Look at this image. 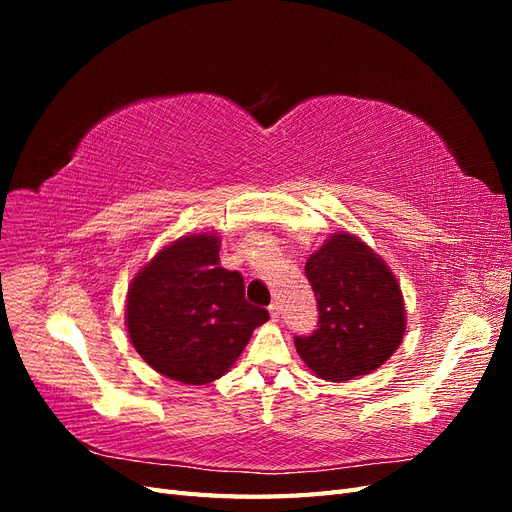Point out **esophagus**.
Returning <instances> with one entry per match:
<instances>
[{"label":"esophagus","instance_id":"obj_1","mask_svg":"<svg viewBox=\"0 0 512 512\" xmlns=\"http://www.w3.org/2000/svg\"><path fill=\"white\" fill-rule=\"evenodd\" d=\"M269 314H271V320H280V316H282L280 303H271V305H269Z\"/></svg>","mask_w":512,"mask_h":512}]
</instances>
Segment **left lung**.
Listing matches in <instances>:
<instances>
[{
  "instance_id": "left-lung-1",
  "label": "left lung",
  "mask_w": 512,
  "mask_h": 512,
  "mask_svg": "<svg viewBox=\"0 0 512 512\" xmlns=\"http://www.w3.org/2000/svg\"><path fill=\"white\" fill-rule=\"evenodd\" d=\"M318 329L294 337L303 363L322 380L346 382L389 361L406 333L401 288L386 262L350 232H335L307 258Z\"/></svg>"
}]
</instances>
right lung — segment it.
Segmentation results:
<instances>
[{"mask_svg": "<svg viewBox=\"0 0 512 512\" xmlns=\"http://www.w3.org/2000/svg\"><path fill=\"white\" fill-rule=\"evenodd\" d=\"M267 320L265 307L247 303L241 273L220 267L215 232L166 245L128 288L132 346L158 374L181 384L224 376Z\"/></svg>", "mask_w": 512, "mask_h": 512, "instance_id": "1", "label": "right lung"}]
</instances>
